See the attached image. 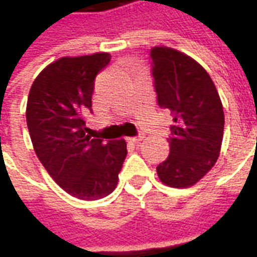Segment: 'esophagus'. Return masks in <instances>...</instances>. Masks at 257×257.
<instances>
[{
  "mask_svg": "<svg viewBox=\"0 0 257 257\" xmlns=\"http://www.w3.org/2000/svg\"><path fill=\"white\" fill-rule=\"evenodd\" d=\"M143 138H145V135L140 134L139 136H134V138H129V140H131L132 143H136V145H138V143H140V140H143Z\"/></svg>",
  "mask_w": 257,
  "mask_h": 257,
  "instance_id": "1",
  "label": "esophagus"
}]
</instances>
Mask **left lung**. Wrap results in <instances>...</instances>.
Here are the masks:
<instances>
[{
	"label": "left lung",
	"instance_id": "obj_1",
	"mask_svg": "<svg viewBox=\"0 0 257 257\" xmlns=\"http://www.w3.org/2000/svg\"><path fill=\"white\" fill-rule=\"evenodd\" d=\"M158 106L173 117L169 156L157 167L169 187H190L209 172L219 158L224 112L213 81L202 66L168 47L150 49Z\"/></svg>",
	"mask_w": 257,
	"mask_h": 257
}]
</instances>
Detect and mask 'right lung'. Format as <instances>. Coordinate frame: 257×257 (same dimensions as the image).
I'll list each match as a JSON object with an SVG mask.
<instances>
[{
  "label": "right lung",
  "mask_w": 257,
  "mask_h": 257,
  "mask_svg": "<svg viewBox=\"0 0 257 257\" xmlns=\"http://www.w3.org/2000/svg\"><path fill=\"white\" fill-rule=\"evenodd\" d=\"M111 55L60 58L31 85L26 119L33 147L51 178L75 198L100 199L117 187L126 157L125 140L90 139L85 112L92 111L95 78Z\"/></svg>",
  "instance_id": "1"
}]
</instances>
